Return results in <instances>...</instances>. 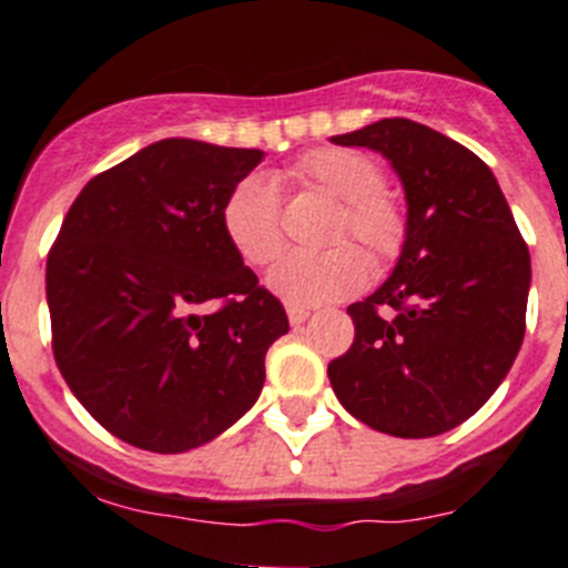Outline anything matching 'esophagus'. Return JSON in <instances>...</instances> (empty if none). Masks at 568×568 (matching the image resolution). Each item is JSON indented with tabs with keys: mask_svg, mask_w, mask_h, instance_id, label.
Listing matches in <instances>:
<instances>
[{
	"mask_svg": "<svg viewBox=\"0 0 568 568\" xmlns=\"http://www.w3.org/2000/svg\"><path fill=\"white\" fill-rule=\"evenodd\" d=\"M311 311L302 308V305H288V322L291 325H302V322L308 320Z\"/></svg>",
	"mask_w": 568,
	"mask_h": 568,
	"instance_id": "1",
	"label": "esophagus"
}]
</instances>
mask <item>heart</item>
Instances as JSON below:
<instances>
[{
    "label": "heart",
    "mask_w": 568,
    "mask_h": 568,
    "mask_svg": "<svg viewBox=\"0 0 568 568\" xmlns=\"http://www.w3.org/2000/svg\"><path fill=\"white\" fill-rule=\"evenodd\" d=\"M296 184L342 201L322 252H288L268 272V288L288 305H322L356 294L369 277V248L386 266L400 257L409 237L404 201L384 184L373 156L353 148H316L288 168ZM221 224L248 266H268L283 248V206L266 176H243L221 206Z\"/></svg>",
    "instance_id": "b5f03b06"
}]
</instances>
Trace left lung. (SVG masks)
<instances>
[{
  "label": "left lung",
  "mask_w": 568,
  "mask_h": 568,
  "mask_svg": "<svg viewBox=\"0 0 568 568\" xmlns=\"http://www.w3.org/2000/svg\"><path fill=\"white\" fill-rule=\"evenodd\" d=\"M333 142L384 153L409 204L395 272L347 308L356 338L327 364L333 392L375 432L437 437L476 415L516 362L529 248L490 168L452 136L389 116Z\"/></svg>",
  "instance_id": "1"
}]
</instances>
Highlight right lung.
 Instances as JSON below:
<instances>
[{
  "label": "right lung",
  "mask_w": 568,
  "mask_h": 568,
  "mask_svg": "<svg viewBox=\"0 0 568 568\" xmlns=\"http://www.w3.org/2000/svg\"><path fill=\"white\" fill-rule=\"evenodd\" d=\"M263 151L162 140L98 173L47 257L52 356L83 409L153 454L246 415L288 316L226 237L221 206Z\"/></svg>",
  "instance_id": "add662e5"
}]
</instances>
